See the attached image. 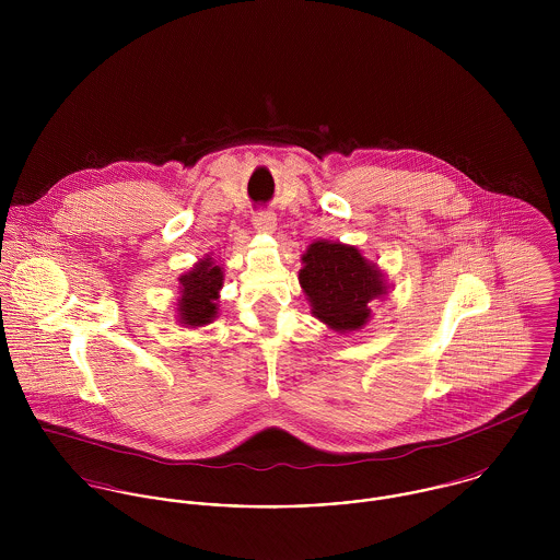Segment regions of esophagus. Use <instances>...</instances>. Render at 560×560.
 Wrapping results in <instances>:
<instances>
[{
  "label": "esophagus",
  "mask_w": 560,
  "mask_h": 560,
  "mask_svg": "<svg viewBox=\"0 0 560 560\" xmlns=\"http://www.w3.org/2000/svg\"><path fill=\"white\" fill-rule=\"evenodd\" d=\"M252 222L260 233H273L276 229V215L271 211H256Z\"/></svg>",
  "instance_id": "obj_1"
}]
</instances>
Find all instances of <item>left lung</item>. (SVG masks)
Returning <instances> with one entry per match:
<instances>
[{"mask_svg":"<svg viewBox=\"0 0 560 560\" xmlns=\"http://www.w3.org/2000/svg\"><path fill=\"white\" fill-rule=\"evenodd\" d=\"M300 284L313 315L336 331L362 327L371 317V302L386 293L382 273L358 247L329 241H315L306 249Z\"/></svg>","mask_w":560,"mask_h":560,"instance_id":"1","label":"left lung"}]
</instances>
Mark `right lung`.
Listing matches in <instances>:
<instances>
[{
  "mask_svg": "<svg viewBox=\"0 0 560 560\" xmlns=\"http://www.w3.org/2000/svg\"><path fill=\"white\" fill-rule=\"evenodd\" d=\"M222 269L205 258L194 271L180 278L178 317L185 325H207L218 315V291L222 289Z\"/></svg>",
  "mask_w": 560,
  "mask_h": 560,
  "instance_id": "1",
  "label": "right lung"
}]
</instances>
